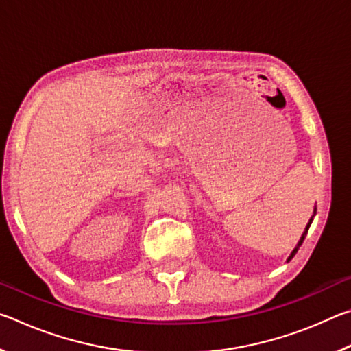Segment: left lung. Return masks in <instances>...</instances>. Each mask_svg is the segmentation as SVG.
Listing matches in <instances>:
<instances>
[{
  "label": "left lung",
  "instance_id": "1",
  "mask_svg": "<svg viewBox=\"0 0 351 351\" xmlns=\"http://www.w3.org/2000/svg\"><path fill=\"white\" fill-rule=\"evenodd\" d=\"M314 215H316V209H314ZM313 215V217H314ZM313 217H311V219H310V221H308V224H306V228H305V232L304 234H302V237H300V240H299V243H297V246L294 247V251L293 252H291V255H289V257H288V261L291 260V258H293L294 257V255H295V252L297 251H299V247L302 246V243H304V240H305V237H306V234H308V229H310V226H311V223H313Z\"/></svg>",
  "mask_w": 351,
  "mask_h": 351
}]
</instances>
